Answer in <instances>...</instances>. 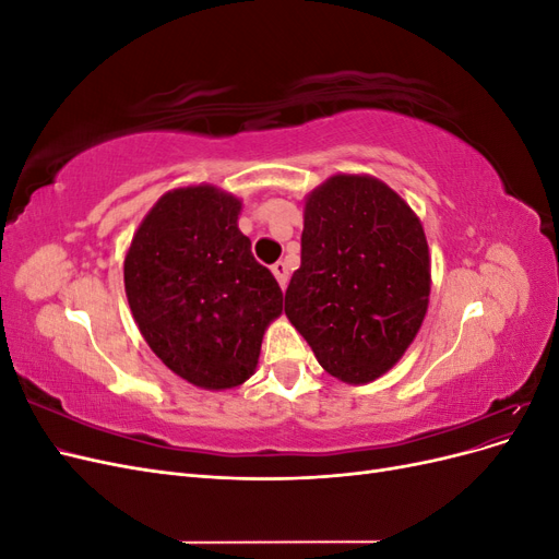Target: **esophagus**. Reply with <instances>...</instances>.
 Listing matches in <instances>:
<instances>
[{
  "mask_svg": "<svg viewBox=\"0 0 559 559\" xmlns=\"http://www.w3.org/2000/svg\"><path fill=\"white\" fill-rule=\"evenodd\" d=\"M273 275L277 277L282 289H286V284H289V265H286L284 261H277L273 263Z\"/></svg>",
  "mask_w": 559,
  "mask_h": 559,
  "instance_id": "1",
  "label": "esophagus"
}]
</instances>
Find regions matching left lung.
<instances>
[{
    "mask_svg": "<svg viewBox=\"0 0 559 559\" xmlns=\"http://www.w3.org/2000/svg\"><path fill=\"white\" fill-rule=\"evenodd\" d=\"M429 247L413 210L373 177L335 175L306 202L284 312L333 378L386 373L421 326Z\"/></svg>",
    "mask_w": 559,
    "mask_h": 559,
    "instance_id": "8db88e82",
    "label": "left lung"
}]
</instances>
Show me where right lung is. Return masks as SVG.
I'll list each match as a JSON object with an SVG mask.
<instances>
[{
	"instance_id": "right-lung-1",
	"label": "right lung",
	"mask_w": 559,
	"mask_h": 559,
	"mask_svg": "<svg viewBox=\"0 0 559 559\" xmlns=\"http://www.w3.org/2000/svg\"><path fill=\"white\" fill-rule=\"evenodd\" d=\"M240 200L214 186L165 193L126 257V294L156 357L205 389L242 384L259 364L282 289L238 228Z\"/></svg>"
}]
</instances>
